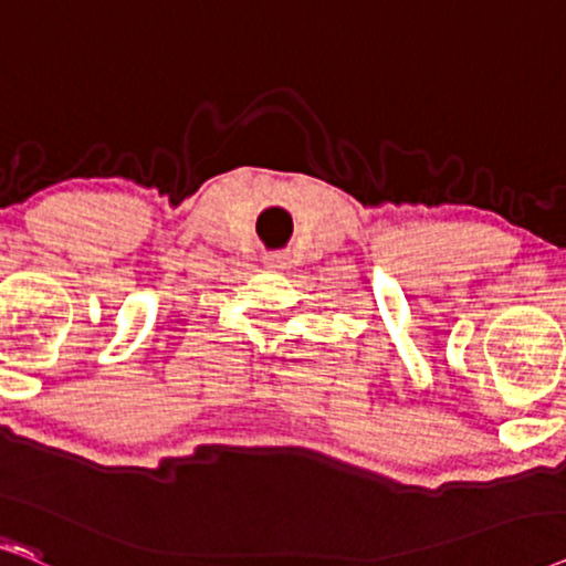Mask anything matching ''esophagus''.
Returning a JSON list of instances; mask_svg holds the SVG:
<instances>
[{
  "label": "esophagus",
  "instance_id": "obj_1",
  "mask_svg": "<svg viewBox=\"0 0 566 566\" xmlns=\"http://www.w3.org/2000/svg\"><path fill=\"white\" fill-rule=\"evenodd\" d=\"M263 263H266L269 269H284L287 266V259H284L282 253H269L266 259H263Z\"/></svg>",
  "mask_w": 566,
  "mask_h": 566
}]
</instances>
